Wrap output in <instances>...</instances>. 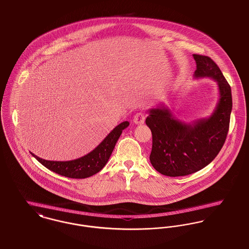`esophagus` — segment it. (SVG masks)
Returning a JSON list of instances; mask_svg holds the SVG:
<instances>
[{
    "instance_id": "esophagus-1",
    "label": "esophagus",
    "mask_w": 249,
    "mask_h": 249,
    "mask_svg": "<svg viewBox=\"0 0 249 249\" xmlns=\"http://www.w3.org/2000/svg\"><path fill=\"white\" fill-rule=\"evenodd\" d=\"M145 118H146L145 113L139 112L134 115V122L135 124H143L145 122Z\"/></svg>"
}]
</instances>
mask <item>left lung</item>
Here are the masks:
<instances>
[{"mask_svg":"<svg viewBox=\"0 0 249 249\" xmlns=\"http://www.w3.org/2000/svg\"><path fill=\"white\" fill-rule=\"evenodd\" d=\"M193 57L194 77H211L218 84L220 96L212 115L185 123L162 105L150 109L146 118L153 134L151 163L157 172L171 177L189 175L208 166L224 146L230 128L232 96L229 82L211 57L197 54Z\"/></svg>","mask_w":249,"mask_h":249,"instance_id":"obj_1","label":"left lung"}]
</instances>
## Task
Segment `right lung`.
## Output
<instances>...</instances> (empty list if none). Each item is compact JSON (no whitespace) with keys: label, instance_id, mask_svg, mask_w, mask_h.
I'll list each match as a JSON object with an SVG mask.
<instances>
[{"label":"right lung","instance_id":"right-lung-1","mask_svg":"<svg viewBox=\"0 0 249 249\" xmlns=\"http://www.w3.org/2000/svg\"><path fill=\"white\" fill-rule=\"evenodd\" d=\"M129 125L130 123L128 121L120 123L103 139V141L96 149H94L91 153H87L86 155L75 160L50 161L39 158L34 153H31V154L45 168L59 175L76 179L87 178L103 169L113 153L115 144L122 134V131Z\"/></svg>","mask_w":249,"mask_h":249}]
</instances>
